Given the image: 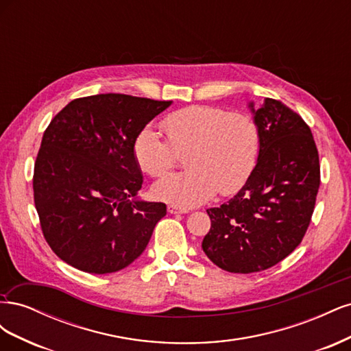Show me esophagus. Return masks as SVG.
Here are the masks:
<instances>
[{
    "label": "esophagus",
    "instance_id": "obj_1",
    "mask_svg": "<svg viewBox=\"0 0 351 351\" xmlns=\"http://www.w3.org/2000/svg\"><path fill=\"white\" fill-rule=\"evenodd\" d=\"M168 212L169 214H187V209L184 208H180V206H176V205H168Z\"/></svg>",
    "mask_w": 351,
    "mask_h": 351
}]
</instances>
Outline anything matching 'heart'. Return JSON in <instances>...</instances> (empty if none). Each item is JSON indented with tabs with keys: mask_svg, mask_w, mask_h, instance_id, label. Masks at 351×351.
I'll use <instances>...</instances> for the list:
<instances>
[{
	"mask_svg": "<svg viewBox=\"0 0 351 351\" xmlns=\"http://www.w3.org/2000/svg\"><path fill=\"white\" fill-rule=\"evenodd\" d=\"M167 139L143 127L133 141L136 164L151 177L171 169L186 154L187 171L162 177L154 184L156 199L180 208L205 204L218 192L234 195L247 183L261 154L256 120L212 105H189L161 120Z\"/></svg>",
	"mask_w": 351,
	"mask_h": 351,
	"instance_id": "1",
	"label": "heart"
}]
</instances>
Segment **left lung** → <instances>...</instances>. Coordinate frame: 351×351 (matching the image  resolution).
<instances>
[{
    "mask_svg": "<svg viewBox=\"0 0 351 351\" xmlns=\"http://www.w3.org/2000/svg\"><path fill=\"white\" fill-rule=\"evenodd\" d=\"M254 114L261 154L247 183L219 208H209L206 256L234 274L265 271L302 243L311 224L321 165L309 125L282 102L265 98Z\"/></svg>",
    "mask_w": 351,
    "mask_h": 351,
    "instance_id": "1",
    "label": "left lung"
}]
</instances>
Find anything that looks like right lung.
I'll use <instances>...</instances> for the list:
<instances>
[{"mask_svg":"<svg viewBox=\"0 0 351 351\" xmlns=\"http://www.w3.org/2000/svg\"><path fill=\"white\" fill-rule=\"evenodd\" d=\"M169 104L92 95L69 102L51 120L35 162L34 199L42 234L61 261L110 274L146 249L167 206L133 200L143 183L133 141Z\"/></svg>","mask_w":351,"mask_h":351,"instance_id":"obj_1","label":"right lung"}]
</instances>
